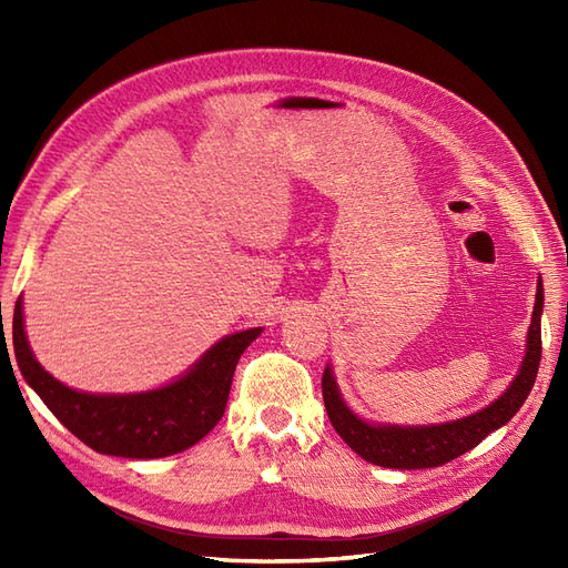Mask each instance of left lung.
Listing matches in <instances>:
<instances>
[{
    "instance_id": "1",
    "label": "left lung",
    "mask_w": 568,
    "mask_h": 568,
    "mask_svg": "<svg viewBox=\"0 0 568 568\" xmlns=\"http://www.w3.org/2000/svg\"><path fill=\"white\" fill-rule=\"evenodd\" d=\"M542 280H538L536 305H532V317L528 326L526 355L519 374L514 376L509 388L490 403L488 407L474 412L469 417H462L445 424L432 426H393V424H369L359 419L343 403L341 390L334 382L332 367L322 374V398L326 415H329L336 434L346 440L351 450L359 457L376 464V467L388 469H428L440 467L467 450L476 448L488 434L505 426L517 415L528 393L536 384L540 355H542V336H540V315H542Z\"/></svg>"
}]
</instances>
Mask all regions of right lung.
Masks as SVG:
<instances>
[{
	"label": "right lung",
	"instance_id": "add662e5",
	"mask_svg": "<svg viewBox=\"0 0 568 568\" xmlns=\"http://www.w3.org/2000/svg\"><path fill=\"white\" fill-rule=\"evenodd\" d=\"M261 326L217 341L178 382L146 393H82L42 369L23 329V303L13 311V353L23 379L68 432L92 450L156 459L199 443L222 419L239 357L261 336Z\"/></svg>",
	"mask_w": 568,
	"mask_h": 568
}]
</instances>
